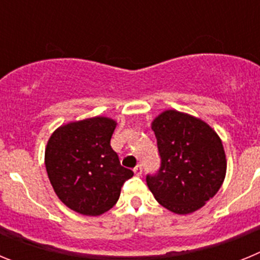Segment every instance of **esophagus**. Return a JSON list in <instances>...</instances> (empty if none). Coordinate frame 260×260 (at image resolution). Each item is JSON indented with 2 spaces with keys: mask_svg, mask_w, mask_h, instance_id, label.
Listing matches in <instances>:
<instances>
[{
  "mask_svg": "<svg viewBox=\"0 0 260 260\" xmlns=\"http://www.w3.org/2000/svg\"><path fill=\"white\" fill-rule=\"evenodd\" d=\"M142 172H143V169H142V165H137V167L134 168V173H135V176H141Z\"/></svg>",
  "mask_w": 260,
  "mask_h": 260,
  "instance_id": "obj_1",
  "label": "esophagus"
}]
</instances>
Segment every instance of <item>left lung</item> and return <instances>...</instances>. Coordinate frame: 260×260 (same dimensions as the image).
<instances>
[{
  "label": "left lung",
  "mask_w": 260,
  "mask_h": 260,
  "mask_svg": "<svg viewBox=\"0 0 260 260\" xmlns=\"http://www.w3.org/2000/svg\"><path fill=\"white\" fill-rule=\"evenodd\" d=\"M161 168L147 186L162 207L177 215L198 211L219 191L226 156L217 133L203 119L167 109L151 122Z\"/></svg>",
  "instance_id": "obj_1"
}]
</instances>
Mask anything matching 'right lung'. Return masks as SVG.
Returning a JSON list of instances; mask_svg holds the SVG:
<instances>
[{"label": "right lung", "instance_id": "obj_1", "mask_svg": "<svg viewBox=\"0 0 260 260\" xmlns=\"http://www.w3.org/2000/svg\"><path fill=\"white\" fill-rule=\"evenodd\" d=\"M117 121L104 116L71 121L52 133L45 147L48 178L59 201L84 216H100L117 203L134 176L110 147Z\"/></svg>", "mask_w": 260, "mask_h": 260}]
</instances>
